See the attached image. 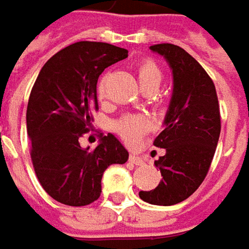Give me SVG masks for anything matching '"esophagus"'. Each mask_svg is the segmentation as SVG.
I'll return each instance as SVG.
<instances>
[{"label": "esophagus", "instance_id": "esophagus-1", "mask_svg": "<svg viewBox=\"0 0 249 249\" xmlns=\"http://www.w3.org/2000/svg\"><path fill=\"white\" fill-rule=\"evenodd\" d=\"M129 161L133 162V164H136V165H143L144 164L143 158L140 156H136V154H130V156H129Z\"/></svg>", "mask_w": 249, "mask_h": 249}]
</instances>
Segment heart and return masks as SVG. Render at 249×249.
Wrapping results in <instances>:
<instances>
[{"label":"heart","mask_w":249,"mask_h":249,"mask_svg":"<svg viewBox=\"0 0 249 249\" xmlns=\"http://www.w3.org/2000/svg\"><path fill=\"white\" fill-rule=\"evenodd\" d=\"M137 78L143 91L151 89L156 93L162 82V74L153 60H143L137 66ZM105 85L106 77H102L98 85L99 98L105 96ZM148 129H150V120L145 116H127L119 120L116 124V131L119 133V136L129 144L137 143L139 139Z\"/></svg>","instance_id":"obj_1"}]
</instances>
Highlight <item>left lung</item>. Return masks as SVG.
I'll use <instances>...</instances> for the list:
<instances>
[{
    "mask_svg": "<svg viewBox=\"0 0 249 249\" xmlns=\"http://www.w3.org/2000/svg\"><path fill=\"white\" fill-rule=\"evenodd\" d=\"M150 49L172 69L174 91L165 127L154 140L156 147L165 148L154 162L162 180L139 195L147 203L171 206L188 199L205 180L221 130L220 106L212 78L188 52L171 43Z\"/></svg>",
    "mask_w": 249,
    "mask_h": 249,
    "instance_id": "8db88e82",
    "label": "left lung"
}]
</instances>
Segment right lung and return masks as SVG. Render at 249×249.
Here are the masks:
<instances>
[{
  "instance_id": "1",
  "label": "right lung",
  "mask_w": 249,
  "mask_h": 249,
  "mask_svg": "<svg viewBox=\"0 0 249 249\" xmlns=\"http://www.w3.org/2000/svg\"><path fill=\"white\" fill-rule=\"evenodd\" d=\"M127 53L109 43L77 42L50 57L33 84L26 109L32 164L42 188L63 205L95 202L106 168L129 158L110 133L101 136L95 150L78 142L89 131L92 110H98L99 75Z\"/></svg>"
}]
</instances>
